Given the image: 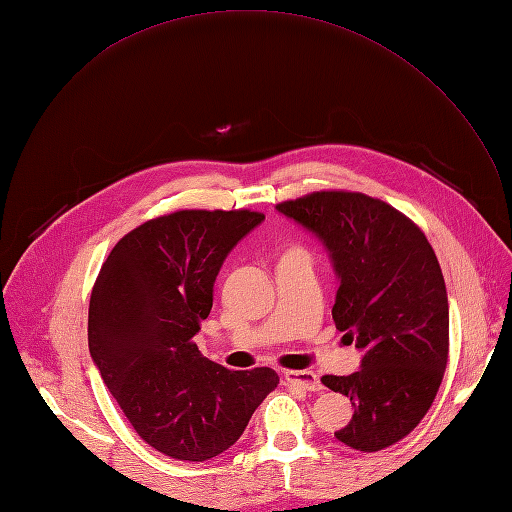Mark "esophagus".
<instances>
[{
    "instance_id": "esophagus-1",
    "label": "esophagus",
    "mask_w": 512,
    "mask_h": 512,
    "mask_svg": "<svg viewBox=\"0 0 512 512\" xmlns=\"http://www.w3.org/2000/svg\"><path fill=\"white\" fill-rule=\"evenodd\" d=\"M286 384L299 388V390H305V392H319L321 390V382L317 375L313 371H286L284 375Z\"/></svg>"
}]
</instances>
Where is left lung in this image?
<instances>
[{
  "mask_svg": "<svg viewBox=\"0 0 512 512\" xmlns=\"http://www.w3.org/2000/svg\"><path fill=\"white\" fill-rule=\"evenodd\" d=\"M311 232L340 282L332 317L363 353L359 371L321 382L351 398L334 434L375 452L402 440L432 407L448 361V294L425 234L380 199L321 191L276 205Z\"/></svg>",
  "mask_w": 512,
  "mask_h": 512,
  "instance_id": "8db88e82",
  "label": "left lung"
}]
</instances>
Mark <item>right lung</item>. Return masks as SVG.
I'll use <instances>...</instances> for the list:
<instances>
[{
  "label": "right lung",
  "mask_w": 512,
  "mask_h": 512,
  "mask_svg": "<svg viewBox=\"0 0 512 512\" xmlns=\"http://www.w3.org/2000/svg\"><path fill=\"white\" fill-rule=\"evenodd\" d=\"M263 220L247 209L149 220L112 249L93 286L91 359L137 434L172 459L228 450L278 386L274 369L230 371L195 344L222 263Z\"/></svg>",
  "instance_id": "1"
}]
</instances>
